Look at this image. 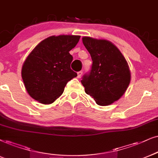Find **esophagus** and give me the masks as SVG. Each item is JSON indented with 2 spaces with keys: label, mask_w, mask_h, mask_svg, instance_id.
Listing matches in <instances>:
<instances>
[{
  "label": "esophagus",
  "mask_w": 158,
  "mask_h": 158,
  "mask_svg": "<svg viewBox=\"0 0 158 158\" xmlns=\"http://www.w3.org/2000/svg\"><path fill=\"white\" fill-rule=\"evenodd\" d=\"M82 73H83V72L82 71H79V72L77 73V77L78 78H80L81 77V75H82Z\"/></svg>",
  "instance_id": "34e87169"
}]
</instances>
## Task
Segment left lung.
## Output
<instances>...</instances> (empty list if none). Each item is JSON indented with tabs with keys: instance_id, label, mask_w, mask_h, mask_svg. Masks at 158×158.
<instances>
[{
	"instance_id": "obj_1",
	"label": "left lung",
	"mask_w": 158,
	"mask_h": 158,
	"mask_svg": "<svg viewBox=\"0 0 158 158\" xmlns=\"http://www.w3.org/2000/svg\"><path fill=\"white\" fill-rule=\"evenodd\" d=\"M82 42L93 60L90 71L84 75L81 81L85 93L98 105H110L120 98L128 87L131 81L128 64L111 41L85 36Z\"/></svg>"
}]
</instances>
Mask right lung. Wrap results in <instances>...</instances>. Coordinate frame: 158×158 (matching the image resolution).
<instances>
[{"label":"right lung","instance_id":"1","mask_svg":"<svg viewBox=\"0 0 158 158\" xmlns=\"http://www.w3.org/2000/svg\"><path fill=\"white\" fill-rule=\"evenodd\" d=\"M79 39V35H52L33 49L22 69V78L31 97L44 104L52 103L63 94L68 81L77 77L71 69L73 57L69 52Z\"/></svg>","mask_w":158,"mask_h":158}]
</instances>
